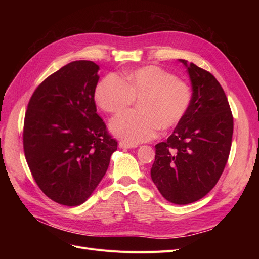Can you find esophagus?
<instances>
[{
    "label": "esophagus",
    "mask_w": 259,
    "mask_h": 259,
    "mask_svg": "<svg viewBox=\"0 0 259 259\" xmlns=\"http://www.w3.org/2000/svg\"><path fill=\"white\" fill-rule=\"evenodd\" d=\"M119 147L122 148V149H131V148H136L137 145L136 144H130L127 142H123V140H121V142L119 143Z\"/></svg>",
    "instance_id": "34e87169"
}]
</instances>
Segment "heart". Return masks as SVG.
<instances>
[{
  "mask_svg": "<svg viewBox=\"0 0 259 259\" xmlns=\"http://www.w3.org/2000/svg\"><path fill=\"white\" fill-rule=\"evenodd\" d=\"M95 98L104 111L112 114L128 109L139 99L140 111L123 113L111 122L114 135L136 144L154 137L160 128L176 126L189 110L191 88L167 70L149 65L125 72L122 80L109 74L101 80Z\"/></svg>",
  "mask_w": 259,
  "mask_h": 259,
  "instance_id": "1",
  "label": "heart"
}]
</instances>
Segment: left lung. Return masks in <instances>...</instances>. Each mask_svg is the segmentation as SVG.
Returning <instances> with one entry per match:
<instances>
[{
    "label": "left lung",
    "instance_id": "obj_1",
    "mask_svg": "<svg viewBox=\"0 0 259 259\" xmlns=\"http://www.w3.org/2000/svg\"><path fill=\"white\" fill-rule=\"evenodd\" d=\"M189 110L166 142L155 145L151 178L164 199L185 205L206 195L221 178L230 153L233 117L222 85L192 62Z\"/></svg>",
    "mask_w": 259,
    "mask_h": 259
}]
</instances>
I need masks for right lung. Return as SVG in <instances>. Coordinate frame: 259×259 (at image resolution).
Here are the masks:
<instances>
[{"mask_svg": "<svg viewBox=\"0 0 259 259\" xmlns=\"http://www.w3.org/2000/svg\"><path fill=\"white\" fill-rule=\"evenodd\" d=\"M99 66L76 60L37 86L23 123V151L36 185L51 200L77 206L105 176L117 142L97 114Z\"/></svg>", "mask_w": 259, "mask_h": 259, "instance_id": "right-lung-1", "label": "right lung"}]
</instances>
